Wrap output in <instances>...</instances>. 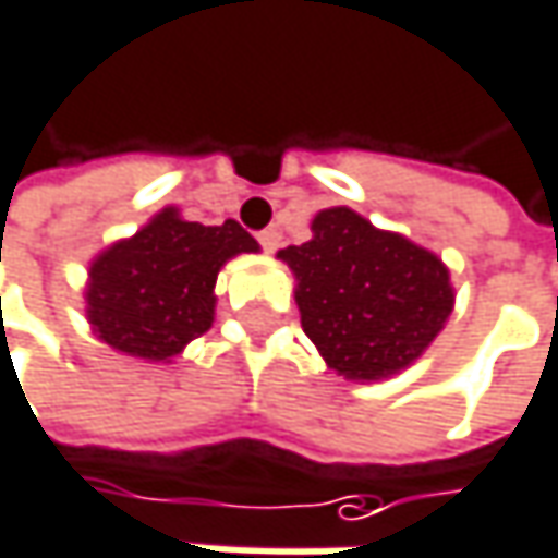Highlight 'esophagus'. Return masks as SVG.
Instances as JSON below:
<instances>
[{
  "label": "esophagus",
  "mask_w": 558,
  "mask_h": 558,
  "mask_svg": "<svg viewBox=\"0 0 558 558\" xmlns=\"http://www.w3.org/2000/svg\"><path fill=\"white\" fill-rule=\"evenodd\" d=\"M258 242H262V248H265V252H278L280 232L278 229H265V232H258Z\"/></svg>",
  "instance_id": "1"
}]
</instances>
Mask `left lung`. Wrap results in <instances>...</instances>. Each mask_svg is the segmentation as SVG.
I'll return each mask as SVG.
<instances>
[{"instance_id":"left-lung-1","label":"left lung","mask_w":558,"mask_h":558,"mask_svg":"<svg viewBox=\"0 0 558 558\" xmlns=\"http://www.w3.org/2000/svg\"><path fill=\"white\" fill-rule=\"evenodd\" d=\"M280 258L296 275V306L310 342L345 378L375 381L407 368L452 313L446 265L336 206L313 219V239Z\"/></svg>"}]
</instances>
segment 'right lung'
<instances>
[{
	"instance_id": "right-lung-1",
	"label": "right lung",
	"mask_w": 558,
	"mask_h": 558,
	"mask_svg": "<svg viewBox=\"0 0 558 558\" xmlns=\"http://www.w3.org/2000/svg\"><path fill=\"white\" fill-rule=\"evenodd\" d=\"M242 252H258V242L239 222L199 226L165 209L93 262L89 323L125 355L170 359L213 326L216 275Z\"/></svg>"
}]
</instances>
